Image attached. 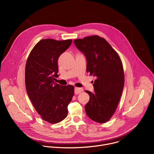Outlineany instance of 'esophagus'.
<instances>
[{
  "label": "esophagus",
  "mask_w": 154,
  "mask_h": 154,
  "mask_svg": "<svg viewBox=\"0 0 154 154\" xmlns=\"http://www.w3.org/2000/svg\"><path fill=\"white\" fill-rule=\"evenodd\" d=\"M82 91H83V88H75V90H74V93L75 94H78L80 93Z\"/></svg>",
  "instance_id": "34e87169"
}]
</instances>
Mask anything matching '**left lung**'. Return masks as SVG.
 Returning <instances> with one entry per match:
<instances>
[{"label":"left lung","instance_id":"obj_1","mask_svg":"<svg viewBox=\"0 0 154 154\" xmlns=\"http://www.w3.org/2000/svg\"><path fill=\"white\" fill-rule=\"evenodd\" d=\"M86 58V71L96 77L94 93L86 91L90 100L85 106L87 116L99 123L108 121L115 113L124 85V73L118 54L102 37L87 36L74 41Z\"/></svg>","mask_w":154,"mask_h":154}]
</instances>
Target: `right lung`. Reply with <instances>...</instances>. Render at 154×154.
<instances>
[{"label":"right lung","mask_w":154,"mask_h":154,"mask_svg":"<svg viewBox=\"0 0 154 154\" xmlns=\"http://www.w3.org/2000/svg\"><path fill=\"white\" fill-rule=\"evenodd\" d=\"M72 39L40 40L27 60L25 83L28 96L41 118L57 124L68 116V106L74 93L72 85L54 83L57 77L58 59L70 46Z\"/></svg>","instance_id":"1"}]
</instances>
